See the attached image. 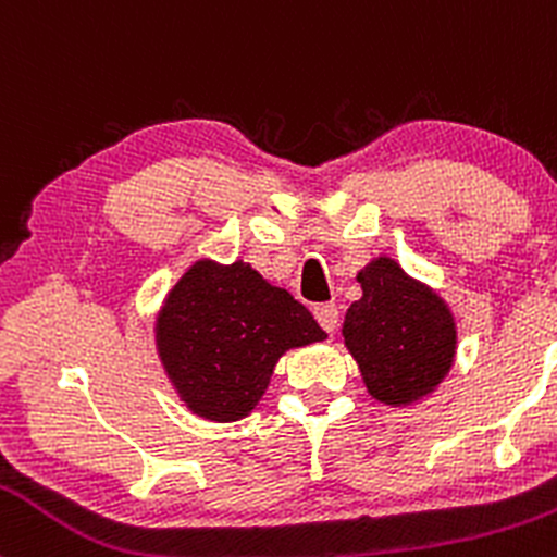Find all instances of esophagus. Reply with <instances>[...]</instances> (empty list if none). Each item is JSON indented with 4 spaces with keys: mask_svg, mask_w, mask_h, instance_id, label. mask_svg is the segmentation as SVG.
Returning a JSON list of instances; mask_svg holds the SVG:
<instances>
[{
    "mask_svg": "<svg viewBox=\"0 0 557 557\" xmlns=\"http://www.w3.org/2000/svg\"><path fill=\"white\" fill-rule=\"evenodd\" d=\"M314 317L317 322L322 324L324 332H335L337 330V322H341V314H337V306L335 304H319L314 306Z\"/></svg>",
    "mask_w": 557,
    "mask_h": 557,
    "instance_id": "esophagus-1",
    "label": "esophagus"
}]
</instances>
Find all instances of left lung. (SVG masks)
<instances>
[{
	"label": "left lung",
	"mask_w": 557,
	"mask_h": 557,
	"mask_svg": "<svg viewBox=\"0 0 557 557\" xmlns=\"http://www.w3.org/2000/svg\"><path fill=\"white\" fill-rule=\"evenodd\" d=\"M363 296L345 314V348L363 385L385 406H411L434 393L456 359V319L432 287L380 257L356 277Z\"/></svg>",
	"instance_id": "obj_1"
}]
</instances>
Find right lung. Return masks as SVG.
Segmentation results:
<instances>
[{"label": "right lung", "mask_w": 557, "mask_h": 557, "mask_svg": "<svg viewBox=\"0 0 557 557\" xmlns=\"http://www.w3.org/2000/svg\"><path fill=\"white\" fill-rule=\"evenodd\" d=\"M324 337L304 304L246 261H196L157 317L164 372L185 406L209 421L248 417L280 356Z\"/></svg>", "instance_id": "obj_1"}]
</instances>
